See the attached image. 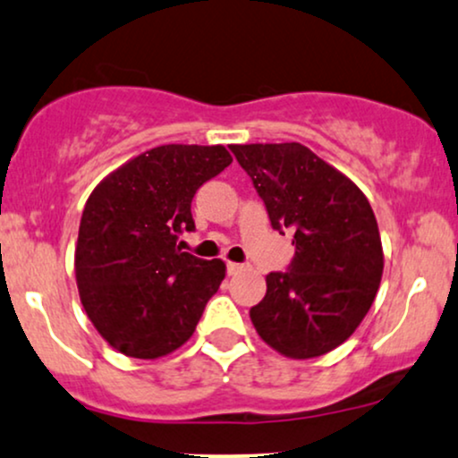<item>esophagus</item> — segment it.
I'll list each match as a JSON object with an SVG mask.
<instances>
[{
    "label": "esophagus",
    "instance_id": "obj_1",
    "mask_svg": "<svg viewBox=\"0 0 458 458\" xmlns=\"http://www.w3.org/2000/svg\"><path fill=\"white\" fill-rule=\"evenodd\" d=\"M225 268H228V275H239V272L245 268V266L236 264V262H228V264H225Z\"/></svg>",
    "mask_w": 458,
    "mask_h": 458
}]
</instances>
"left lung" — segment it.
Here are the masks:
<instances>
[{"label": "left lung", "mask_w": 458, "mask_h": 458, "mask_svg": "<svg viewBox=\"0 0 458 458\" xmlns=\"http://www.w3.org/2000/svg\"><path fill=\"white\" fill-rule=\"evenodd\" d=\"M264 200L272 228L292 230L285 272L266 276L249 310L259 338L281 355L310 359L344 343L372 306L383 242L366 196L302 143L230 146Z\"/></svg>", "instance_id": "left-lung-1"}]
</instances>
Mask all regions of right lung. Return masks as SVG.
<instances>
[{"instance_id":"obj_1","label":"right lung","mask_w":458,"mask_h":458,"mask_svg":"<svg viewBox=\"0 0 458 458\" xmlns=\"http://www.w3.org/2000/svg\"><path fill=\"white\" fill-rule=\"evenodd\" d=\"M233 162L224 146L169 143L139 154L92 190L80 222V300L115 351L156 359L194 334L225 276L222 259L177 245L192 233V199Z\"/></svg>"}]
</instances>
